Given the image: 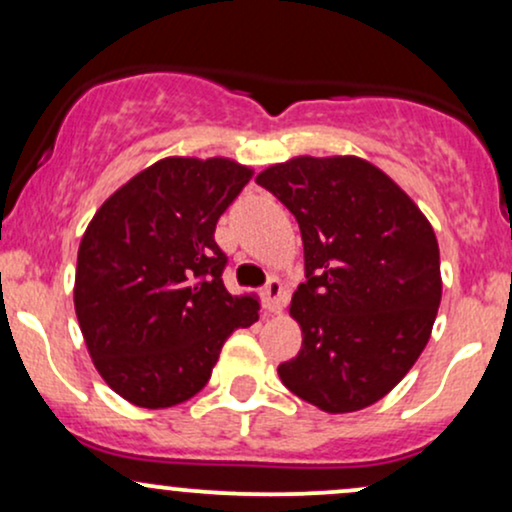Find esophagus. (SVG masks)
Wrapping results in <instances>:
<instances>
[{
	"instance_id": "1",
	"label": "esophagus",
	"mask_w": 512,
	"mask_h": 512,
	"mask_svg": "<svg viewBox=\"0 0 512 512\" xmlns=\"http://www.w3.org/2000/svg\"><path fill=\"white\" fill-rule=\"evenodd\" d=\"M284 293V284H281L279 279H269L267 286L262 289L264 308H267L269 313H279L281 305H284Z\"/></svg>"
}]
</instances>
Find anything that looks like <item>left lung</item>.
Instances as JSON below:
<instances>
[{"label":"left lung","mask_w":512,"mask_h":512,"mask_svg":"<svg viewBox=\"0 0 512 512\" xmlns=\"http://www.w3.org/2000/svg\"><path fill=\"white\" fill-rule=\"evenodd\" d=\"M296 216L305 284L291 298L303 332L279 378L330 414L366 409L395 387L431 337L440 252L431 223L395 180L356 156H298L257 175Z\"/></svg>","instance_id":"left-lung-1"}]
</instances>
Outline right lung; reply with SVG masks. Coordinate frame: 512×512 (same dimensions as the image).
Returning <instances> with one entry per match:
<instances>
[{"instance_id": "add662e5", "label": "right lung", "mask_w": 512, "mask_h": 512, "mask_svg": "<svg viewBox=\"0 0 512 512\" xmlns=\"http://www.w3.org/2000/svg\"><path fill=\"white\" fill-rule=\"evenodd\" d=\"M252 178L228 158H163L103 202L79 245L74 308L93 366L144 409L187 402L260 317L223 286L216 221Z\"/></svg>"}]
</instances>
